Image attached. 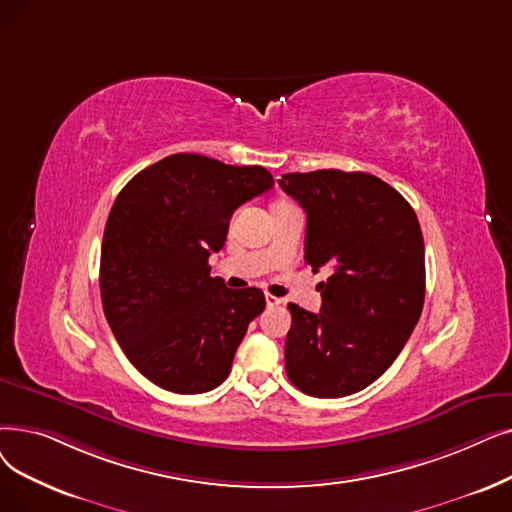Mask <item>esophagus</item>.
I'll use <instances>...</instances> for the list:
<instances>
[{
  "instance_id": "1",
  "label": "esophagus",
  "mask_w": 512,
  "mask_h": 512,
  "mask_svg": "<svg viewBox=\"0 0 512 512\" xmlns=\"http://www.w3.org/2000/svg\"><path fill=\"white\" fill-rule=\"evenodd\" d=\"M265 303H268V307H278V305H282V299H278L274 295H265Z\"/></svg>"
}]
</instances>
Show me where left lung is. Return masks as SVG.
Here are the masks:
<instances>
[{
  "label": "left lung",
  "mask_w": 512,
  "mask_h": 512,
  "mask_svg": "<svg viewBox=\"0 0 512 512\" xmlns=\"http://www.w3.org/2000/svg\"><path fill=\"white\" fill-rule=\"evenodd\" d=\"M280 188L307 213L305 261L320 282V314L288 303L291 383L314 397L362 391L404 349L425 303V242L406 198L362 171L284 173Z\"/></svg>",
  "instance_id": "left-lung-1"
}]
</instances>
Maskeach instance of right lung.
<instances>
[{
  "label": "right lung",
  "mask_w": 512,
  "mask_h": 512,
  "mask_svg": "<svg viewBox=\"0 0 512 512\" xmlns=\"http://www.w3.org/2000/svg\"><path fill=\"white\" fill-rule=\"evenodd\" d=\"M272 186L259 165L180 152L119 192L102 240V307L123 353L154 385L192 395L228 379L265 297L213 278L209 257L224 247L232 213Z\"/></svg>",
  "instance_id": "right-lung-1"
}]
</instances>
